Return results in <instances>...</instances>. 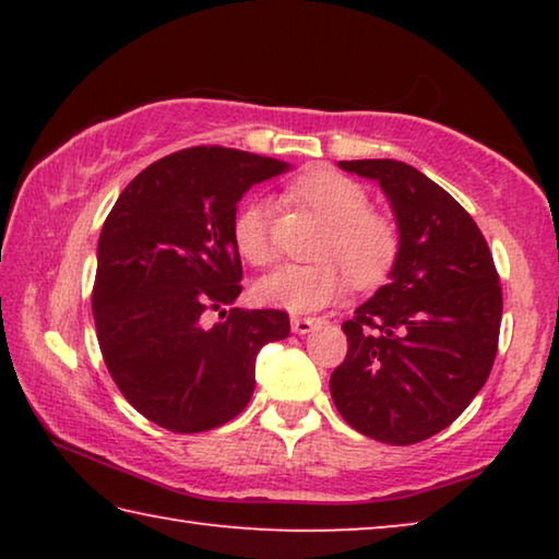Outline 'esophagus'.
<instances>
[{"instance_id":"obj_1","label":"esophagus","mask_w":559,"mask_h":559,"mask_svg":"<svg viewBox=\"0 0 559 559\" xmlns=\"http://www.w3.org/2000/svg\"><path fill=\"white\" fill-rule=\"evenodd\" d=\"M320 323H323V320H320V318H293L290 320V330L296 335H308L310 330L318 328Z\"/></svg>"}]
</instances>
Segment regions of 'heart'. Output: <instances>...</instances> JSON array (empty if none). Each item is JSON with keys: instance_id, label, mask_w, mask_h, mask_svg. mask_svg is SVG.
Listing matches in <instances>:
<instances>
[{"instance_id": "b5f03b06", "label": "heart", "mask_w": 559, "mask_h": 559, "mask_svg": "<svg viewBox=\"0 0 559 559\" xmlns=\"http://www.w3.org/2000/svg\"><path fill=\"white\" fill-rule=\"evenodd\" d=\"M293 200L325 222L313 249L316 261L286 263L253 286L259 302L288 313H313L343 298L347 281L357 288L382 283L400 257V229L390 216L367 210V192L335 169H310L288 187ZM234 241L253 266L273 259L266 206L246 202L234 219Z\"/></svg>"}]
</instances>
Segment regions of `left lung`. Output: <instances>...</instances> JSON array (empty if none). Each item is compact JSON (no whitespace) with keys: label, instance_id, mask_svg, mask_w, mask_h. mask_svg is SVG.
Returning a JSON list of instances; mask_svg holds the SVG:
<instances>
[{"label":"left lung","instance_id":"left-lung-1","mask_svg":"<svg viewBox=\"0 0 559 559\" xmlns=\"http://www.w3.org/2000/svg\"><path fill=\"white\" fill-rule=\"evenodd\" d=\"M374 179L400 229L390 283L345 320L330 394L349 427L406 447L447 429L486 384L503 296L484 234L453 197L396 159H343Z\"/></svg>","mask_w":559,"mask_h":559}]
</instances>
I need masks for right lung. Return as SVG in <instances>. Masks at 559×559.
<instances>
[{
	"label": "right lung",
	"instance_id": "add662e5",
	"mask_svg": "<svg viewBox=\"0 0 559 559\" xmlns=\"http://www.w3.org/2000/svg\"><path fill=\"white\" fill-rule=\"evenodd\" d=\"M288 169L231 147L179 150L132 179L103 224L98 345L122 396L157 427L197 433L231 421L253 394L261 347L290 335L283 310L231 308L202 325L241 293L236 204Z\"/></svg>",
	"mask_w": 559,
	"mask_h": 559
}]
</instances>
